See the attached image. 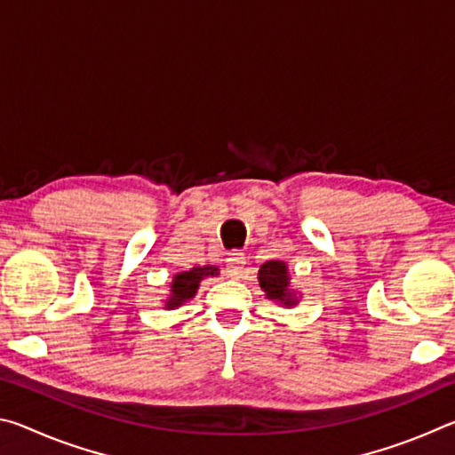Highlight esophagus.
I'll use <instances>...</instances> for the list:
<instances>
[{
  "label": "esophagus",
  "mask_w": 455,
  "mask_h": 455,
  "mask_svg": "<svg viewBox=\"0 0 455 455\" xmlns=\"http://www.w3.org/2000/svg\"><path fill=\"white\" fill-rule=\"evenodd\" d=\"M244 263H246L244 255H241V252H233V255H230L228 260H227V273H228V276H233V279H241V276L246 271Z\"/></svg>",
  "instance_id": "obj_1"
}]
</instances>
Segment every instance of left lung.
Masks as SVG:
<instances>
[{"instance_id": "8db88e82", "label": "left lung", "mask_w": 455, "mask_h": 455, "mask_svg": "<svg viewBox=\"0 0 455 455\" xmlns=\"http://www.w3.org/2000/svg\"><path fill=\"white\" fill-rule=\"evenodd\" d=\"M257 279L268 301L281 305L284 309L295 307L301 299L299 291L291 287L289 267L283 260H267L265 265H260Z\"/></svg>"}]
</instances>
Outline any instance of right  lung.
<instances>
[{
	"label": "right lung",
	"instance_id": "right-lung-1",
	"mask_svg": "<svg viewBox=\"0 0 455 455\" xmlns=\"http://www.w3.org/2000/svg\"><path fill=\"white\" fill-rule=\"evenodd\" d=\"M220 268L217 265H203V267H192L188 271H180L172 276L171 292H168L163 309L172 311L179 309L184 303H188L190 299H195L196 291L206 276H219Z\"/></svg>",
	"mask_w": 455,
	"mask_h": 455
}]
</instances>
